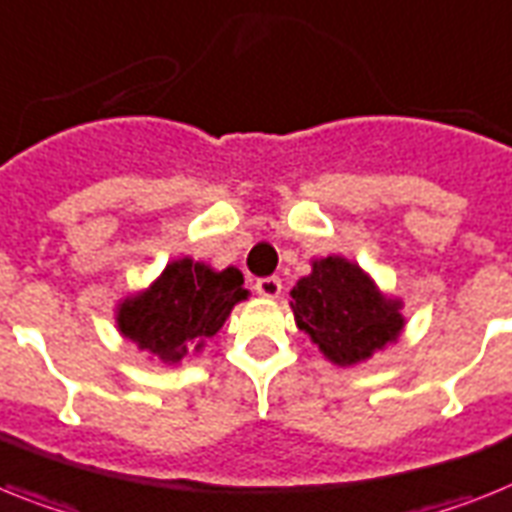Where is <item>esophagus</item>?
<instances>
[{
    "label": "esophagus",
    "mask_w": 512,
    "mask_h": 512,
    "mask_svg": "<svg viewBox=\"0 0 512 512\" xmlns=\"http://www.w3.org/2000/svg\"><path fill=\"white\" fill-rule=\"evenodd\" d=\"M255 289H257V294H260V297L276 299L278 294H281V289H284V286H281V278L268 276V278H260V281L255 284Z\"/></svg>",
    "instance_id": "obj_1"
}]
</instances>
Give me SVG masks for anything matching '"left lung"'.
<instances>
[{"label": "left lung", "mask_w": 512, "mask_h": 512, "mask_svg": "<svg viewBox=\"0 0 512 512\" xmlns=\"http://www.w3.org/2000/svg\"><path fill=\"white\" fill-rule=\"evenodd\" d=\"M299 331L326 360L350 368L400 339L402 299L386 297L368 273L342 255L313 260V273L292 289Z\"/></svg>", "instance_id": "1"}]
</instances>
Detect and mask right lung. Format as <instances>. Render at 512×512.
<instances>
[{
	"label": "right lung",
	"mask_w": 512,
	"mask_h": 512,
	"mask_svg": "<svg viewBox=\"0 0 512 512\" xmlns=\"http://www.w3.org/2000/svg\"><path fill=\"white\" fill-rule=\"evenodd\" d=\"M242 270H215L178 257L139 294L120 299L118 331L165 365H178L215 336L234 305L247 299Z\"/></svg>",
	"instance_id": "right-lung-1"
}]
</instances>
